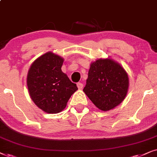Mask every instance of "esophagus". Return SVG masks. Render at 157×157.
I'll return each mask as SVG.
<instances>
[{
  "label": "esophagus",
  "mask_w": 157,
  "mask_h": 157,
  "mask_svg": "<svg viewBox=\"0 0 157 157\" xmlns=\"http://www.w3.org/2000/svg\"><path fill=\"white\" fill-rule=\"evenodd\" d=\"M77 87H78L79 90H81V89H82V87H83V84L81 82H78L77 84Z\"/></svg>",
  "instance_id": "obj_1"
}]
</instances>
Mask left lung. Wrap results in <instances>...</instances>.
Here are the masks:
<instances>
[{
    "label": "left lung",
    "mask_w": 157,
    "mask_h": 157,
    "mask_svg": "<svg viewBox=\"0 0 157 157\" xmlns=\"http://www.w3.org/2000/svg\"><path fill=\"white\" fill-rule=\"evenodd\" d=\"M129 79L120 64L110 59H98L92 62L84 93L98 109H113L125 99Z\"/></svg>",
    "instance_id": "obj_1"
}]
</instances>
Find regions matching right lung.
Returning a JSON list of instances; mask_svg holds the SVG:
<instances>
[{"instance_id": "obj_1", "label": "right lung", "mask_w": 157, "mask_h": 157, "mask_svg": "<svg viewBox=\"0 0 157 157\" xmlns=\"http://www.w3.org/2000/svg\"><path fill=\"white\" fill-rule=\"evenodd\" d=\"M64 59L49 52L31 64L27 74L29 95L37 107L47 113H58L66 108L71 95L77 90L61 68Z\"/></svg>"}]
</instances>
